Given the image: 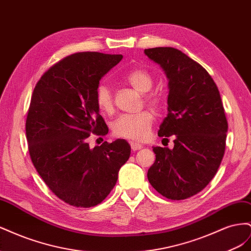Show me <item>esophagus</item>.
Here are the masks:
<instances>
[{
	"mask_svg": "<svg viewBox=\"0 0 251 251\" xmlns=\"http://www.w3.org/2000/svg\"><path fill=\"white\" fill-rule=\"evenodd\" d=\"M143 148V146H141V144L139 143H136V142H131V149L132 151H138V150H141Z\"/></svg>",
	"mask_w": 251,
	"mask_h": 251,
	"instance_id": "34e87169",
	"label": "esophagus"
}]
</instances>
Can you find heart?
Wrapping results in <instances>:
<instances>
[{"mask_svg":"<svg viewBox=\"0 0 251 251\" xmlns=\"http://www.w3.org/2000/svg\"><path fill=\"white\" fill-rule=\"evenodd\" d=\"M125 80L140 93H148L154 85L153 76L144 69H134L127 72ZM144 100L153 108H157L160 104V100L155 94H147L144 96ZM95 102L101 112L109 113L113 110L112 91L108 83L100 82L97 86L95 90ZM153 121V114L149 111H143L134 115L124 114L114 121L113 133L116 137L142 141L149 136Z\"/></svg>","mask_w":251,"mask_h":251,"instance_id":"1","label":"heart"}]
</instances>
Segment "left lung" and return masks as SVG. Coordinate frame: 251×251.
Here are the masks:
<instances>
[{
  "label": "left lung",
  "mask_w": 251,
  "mask_h": 251,
  "mask_svg": "<svg viewBox=\"0 0 251 251\" xmlns=\"http://www.w3.org/2000/svg\"><path fill=\"white\" fill-rule=\"evenodd\" d=\"M144 54L169 80L168 116L158 135H175L172 150L153 148L156 160L148 179L168 199H187L209 183L224 156L228 125L221 96L208 72L182 51L157 47Z\"/></svg>",
  "instance_id": "8db88e82"
}]
</instances>
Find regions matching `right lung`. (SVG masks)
I'll return each mask as SVG.
<instances>
[{
	"label": "right lung",
	"instance_id": "add662e5",
	"mask_svg": "<svg viewBox=\"0 0 251 251\" xmlns=\"http://www.w3.org/2000/svg\"><path fill=\"white\" fill-rule=\"evenodd\" d=\"M123 55L78 52L45 72L33 90L26 120L32 163L60 200L76 207L102 202L131 155L125 139L90 149L91 133L109 128L95 102L100 80Z\"/></svg>",
	"mask_w": 251,
	"mask_h": 251
}]
</instances>
